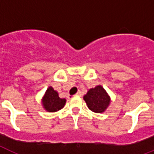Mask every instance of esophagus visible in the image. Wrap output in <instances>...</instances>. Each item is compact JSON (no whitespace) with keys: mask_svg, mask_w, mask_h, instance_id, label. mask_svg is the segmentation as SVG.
<instances>
[{"mask_svg":"<svg viewBox=\"0 0 154 154\" xmlns=\"http://www.w3.org/2000/svg\"><path fill=\"white\" fill-rule=\"evenodd\" d=\"M76 95H77V96H81V95H82V93H81L80 91H78L77 94H76Z\"/></svg>","mask_w":154,"mask_h":154,"instance_id":"obj_1","label":"esophagus"}]
</instances>
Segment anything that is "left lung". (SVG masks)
I'll return each mask as SVG.
<instances>
[{"mask_svg":"<svg viewBox=\"0 0 154 154\" xmlns=\"http://www.w3.org/2000/svg\"><path fill=\"white\" fill-rule=\"evenodd\" d=\"M83 98L89 109L97 113L105 112L110 104V97L101 85L89 89Z\"/></svg>","mask_w":154,"mask_h":154,"instance_id":"obj_1","label":"left lung"}]
</instances>
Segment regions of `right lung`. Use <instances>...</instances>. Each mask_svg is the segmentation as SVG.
<instances>
[{
    "instance_id": "obj_1",
    "label": "right lung",
    "mask_w": 154,
    "mask_h": 154,
    "mask_svg": "<svg viewBox=\"0 0 154 154\" xmlns=\"http://www.w3.org/2000/svg\"><path fill=\"white\" fill-rule=\"evenodd\" d=\"M65 102L66 100L65 98H60L57 92L54 90L52 86L47 89L42 98L43 107L48 112H57L65 106Z\"/></svg>"
}]
</instances>
